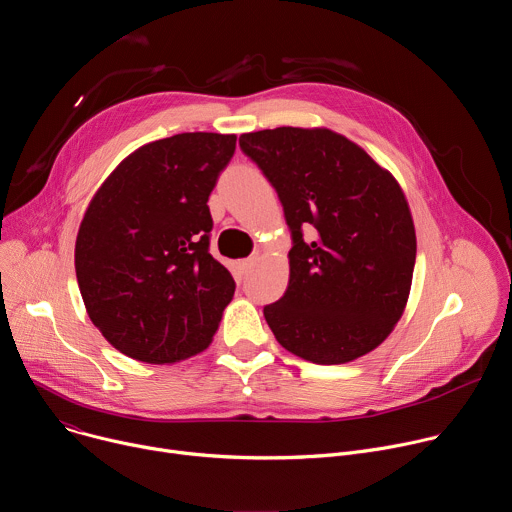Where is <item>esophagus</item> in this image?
<instances>
[{
	"label": "esophagus",
	"instance_id": "esophagus-1",
	"mask_svg": "<svg viewBox=\"0 0 512 512\" xmlns=\"http://www.w3.org/2000/svg\"><path fill=\"white\" fill-rule=\"evenodd\" d=\"M257 259H259L257 255H251V257H247V259H243V261H241V269H243V271H249V269L257 263Z\"/></svg>",
	"mask_w": 512,
	"mask_h": 512
}]
</instances>
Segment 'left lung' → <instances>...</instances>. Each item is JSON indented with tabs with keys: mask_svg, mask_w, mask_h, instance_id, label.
Segmentation results:
<instances>
[{
	"mask_svg": "<svg viewBox=\"0 0 512 512\" xmlns=\"http://www.w3.org/2000/svg\"><path fill=\"white\" fill-rule=\"evenodd\" d=\"M239 145L275 188L294 241L285 294L263 308L277 342L316 364L375 350L403 316L415 267L399 182L326 127L243 133Z\"/></svg>",
	"mask_w": 512,
	"mask_h": 512,
	"instance_id": "left-lung-1",
	"label": "left lung"
}]
</instances>
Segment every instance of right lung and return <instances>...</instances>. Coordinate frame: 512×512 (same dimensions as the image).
<instances>
[{
  "instance_id": "obj_1",
  "label": "right lung",
  "mask_w": 512,
  "mask_h": 512,
  "mask_svg": "<svg viewBox=\"0 0 512 512\" xmlns=\"http://www.w3.org/2000/svg\"><path fill=\"white\" fill-rule=\"evenodd\" d=\"M235 145L204 131L145 143L89 202L75 269L91 322L119 352L166 364L212 342L235 279L208 251L206 202Z\"/></svg>"
}]
</instances>
